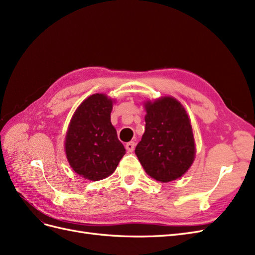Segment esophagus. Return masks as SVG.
I'll list each match as a JSON object with an SVG mask.
<instances>
[{
	"label": "esophagus",
	"mask_w": 255,
	"mask_h": 255,
	"mask_svg": "<svg viewBox=\"0 0 255 255\" xmlns=\"http://www.w3.org/2000/svg\"><path fill=\"white\" fill-rule=\"evenodd\" d=\"M126 149L128 150V152H133L135 149V142L134 141H129L126 144Z\"/></svg>",
	"instance_id": "1"
}]
</instances>
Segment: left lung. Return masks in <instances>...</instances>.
I'll use <instances>...</instances> for the list:
<instances>
[{
	"instance_id": "8db88e82",
	"label": "left lung",
	"mask_w": 255,
	"mask_h": 255,
	"mask_svg": "<svg viewBox=\"0 0 255 255\" xmlns=\"http://www.w3.org/2000/svg\"><path fill=\"white\" fill-rule=\"evenodd\" d=\"M145 130L135 153L145 172L170 182L186 172L195 159V139L186 111L172 97L144 104Z\"/></svg>"
}]
</instances>
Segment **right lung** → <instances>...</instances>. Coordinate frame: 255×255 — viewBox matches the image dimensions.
Masks as SVG:
<instances>
[{
    "label": "right lung",
    "instance_id": "right-lung-1",
    "mask_svg": "<svg viewBox=\"0 0 255 255\" xmlns=\"http://www.w3.org/2000/svg\"><path fill=\"white\" fill-rule=\"evenodd\" d=\"M113 101L102 94L87 98L74 113L66 136V154L73 170L100 181L117 168L126 149L111 122Z\"/></svg>",
    "mask_w": 255,
    "mask_h": 255
}]
</instances>
